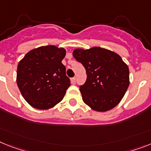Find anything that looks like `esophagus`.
<instances>
[{"label":"esophagus","instance_id":"obj_1","mask_svg":"<svg viewBox=\"0 0 151 151\" xmlns=\"http://www.w3.org/2000/svg\"><path fill=\"white\" fill-rule=\"evenodd\" d=\"M71 83H73V84H75V83H76V78H75V77H74V78H71Z\"/></svg>","mask_w":151,"mask_h":151}]
</instances>
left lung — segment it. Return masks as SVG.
Returning <instances> with one entry per match:
<instances>
[{
  "mask_svg": "<svg viewBox=\"0 0 151 151\" xmlns=\"http://www.w3.org/2000/svg\"><path fill=\"white\" fill-rule=\"evenodd\" d=\"M73 55L81 63L87 80L80 86L83 102L99 112L111 110L120 103L129 83V68L118 54L94 47L75 49Z\"/></svg>",
  "mask_w": 151,
  "mask_h": 151,
  "instance_id": "left-lung-1",
  "label": "left lung"
}]
</instances>
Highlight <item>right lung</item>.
Returning <instances> with one entry per match:
<instances>
[{
    "label": "right lung",
    "instance_id": "1",
    "mask_svg": "<svg viewBox=\"0 0 151 151\" xmlns=\"http://www.w3.org/2000/svg\"><path fill=\"white\" fill-rule=\"evenodd\" d=\"M65 55L64 48L48 45L31 50L19 62L17 86L30 106L47 110L64 98L70 85L61 63Z\"/></svg>",
    "mask_w": 151,
    "mask_h": 151
}]
</instances>
